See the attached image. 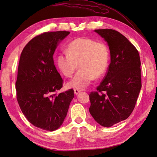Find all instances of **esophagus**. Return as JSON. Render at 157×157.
Instances as JSON below:
<instances>
[{
  "mask_svg": "<svg viewBox=\"0 0 157 157\" xmlns=\"http://www.w3.org/2000/svg\"><path fill=\"white\" fill-rule=\"evenodd\" d=\"M79 92H80V90H79V89H74V94H75V95H78Z\"/></svg>",
  "mask_w": 157,
  "mask_h": 157,
  "instance_id": "34e87169",
  "label": "esophagus"
}]
</instances>
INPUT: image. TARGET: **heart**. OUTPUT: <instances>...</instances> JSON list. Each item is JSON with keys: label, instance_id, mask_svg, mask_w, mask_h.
I'll return each mask as SVG.
<instances>
[{"label": "heart", "instance_id": "obj_1", "mask_svg": "<svg viewBox=\"0 0 157 157\" xmlns=\"http://www.w3.org/2000/svg\"><path fill=\"white\" fill-rule=\"evenodd\" d=\"M109 52L102 42L88 38H78L68 45L67 52H60L56 58L59 70L67 78L79 71L68 82L70 88L83 89L89 86L94 78H98L107 71Z\"/></svg>", "mask_w": 157, "mask_h": 157}]
</instances>
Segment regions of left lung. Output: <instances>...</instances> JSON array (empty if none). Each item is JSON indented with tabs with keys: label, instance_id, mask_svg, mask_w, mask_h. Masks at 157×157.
Segmentation results:
<instances>
[{
	"label": "left lung",
	"instance_id": "8db88e82",
	"mask_svg": "<svg viewBox=\"0 0 157 157\" xmlns=\"http://www.w3.org/2000/svg\"><path fill=\"white\" fill-rule=\"evenodd\" d=\"M107 42L111 62L96 91L91 92L89 112L106 127L128 118L141 89L139 51L123 34L112 29L95 30Z\"/></svg>",
	"mask_w": 157,
	"mask_h": 157
}]
</instances>
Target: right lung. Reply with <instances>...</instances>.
<instances>
[{
    "mask_svg": "<svg viewBox=\"0 0 157 157\" xmlns=\"http://www.w3.org/2000/svg\"><path fill=\"white\" fill-rule=\"evenodd\" d=\"M67 31L46 32L34 37L21 54L16 82L17 98L25 118L34 126L54 131L62 125L74 98L73 89L57 94L63 79L53 55Z\"/></svg>",
    "mask_w": 157,
    "mask_h": 157,
    "instance_id": "1",
    "label": "right lung"
}]
</instances>
